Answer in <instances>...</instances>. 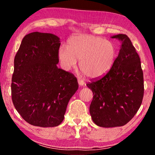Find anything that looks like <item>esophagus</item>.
<instances>
[{"label": "esophagus", "mask_w": 155, "mask_h": 155, "mask_svg": "<svg viewBox=\"0 0 155 155\" xmlns=\"http://www.w3.org/2000/svg\"><path fill=\"white\" fill-rule=\"evenodd\" d=\"M78 85L80 86H83L85 85V82H84L82 79H79V78L78 79Z\"/></svg>", "instance_id": "obj_1"}]
</instances>
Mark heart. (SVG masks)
Returning <instances> with one entry per match:
<instances>
[{
	"instance_id": "obj_1",
	"label": "heart",
	"mask_w": 155,
	"mask_h": 155,
	"mask_svg": "<svg viewBox=\"0 0 155 155\" xmlns=\"http://www.w3.org/2000/svg\"><path fill=\"white\" fill-rule=\"evenodd\" d=\"M116 48L111 41L87 34L73 36L67 48L61 47L58 59L65 70L78 66L83 74L90 78H98L111 69L116 58Z\"/></svg>"
}]
</instances>
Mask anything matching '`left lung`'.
Listing matches in <instances>:
<instances>
[{
	"mask_svg": "<svg viewBox=\"0 0 155 155\" xmlns=\"http://www.w3.org/2000/svg\"><path fill=\"white\" fill-rule=\"evenodd\" d=\"M121 41L118 56L110 71L101 79L87 83L93 92L90 112L98 127H122L140 109L143 96L140 58L127 35H113Z\"/></svg>",
	"mask_w": 155,
	"mask_h": 155,
	"instance_id": "obj_1",
	"label": "left lung"
}]
</instances>
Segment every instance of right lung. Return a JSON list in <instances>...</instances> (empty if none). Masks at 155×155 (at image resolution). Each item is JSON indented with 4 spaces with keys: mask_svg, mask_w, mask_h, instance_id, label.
Returning <instances> with one entry per match:
<instances>
[{
    "mask_svg": "<svg viewBox=\"0 0 155 155\" xmlns=\"http://www.w3.org/2000/svg\"><path fill=\"white\" fill-rule=\"evenodd\" d=\"M60 44L54 34L33 32L22 39L15 56L12 101L31 125H59L68 102L78 88L77 78L57 66Z\"/></svg>",
    "mask_w": 155,
    "mask_h": 155,
    "instance_id": "obj_1",
    "label": "right lung"
}]
</instances>
